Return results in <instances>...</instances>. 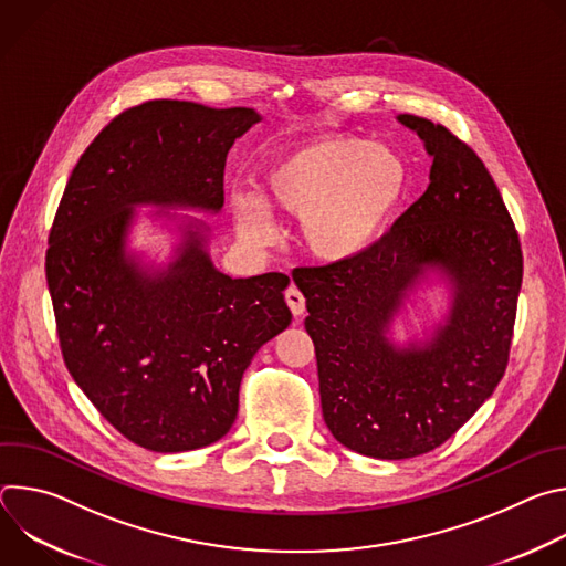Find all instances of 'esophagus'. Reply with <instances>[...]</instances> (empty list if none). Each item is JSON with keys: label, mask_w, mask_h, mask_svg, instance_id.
<instances>
[{"label": "esophagus", "mask_w": 566, "mask_h": 566, "mask_svg": "<svg viewBox=\"0 0 566 566\" xmlns=\"http://www.w3.org/2000/svg\"><path fill=\"white\" fill-rule=\"evenodd\" d=\"M284 300H286V304H289V308H291L293 315H302V313H304V295L300 293L297 286L291 284V286L284 291Z\"/></svg>", "instance_id": "obj_1"}]
</instances>
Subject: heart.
Listing matches in <instances>:
<instances>
[{"mask_svg": "<svg viewBox=\"0 0 566 566\" xmlns=\"http://www.w3.org/2000/svg\"><path fill=\"white\" fill-rule=\"evenodd\" d=\"M408 192V168L385 145L329 136L275 156L258 197L234 195L241 234L266 241L271 214L300 217L302 247L319 262H347L367 251Z\"/></svg>", "mask_w": 566, "mask_h": 566, "instance_id": "heart-1", "label": "heart"}]
</instances>
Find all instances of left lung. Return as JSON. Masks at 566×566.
Returning a JSON list of instances; mask_svg holds the SVG:
<instances>
[{"mask_svg":"<svg viewBox=\"0 0 566 566\" xmlns=\"http://www.w3.org/2000/svg\"><path fill=\"white\" fill-rule=\"evenodd\" d=\"M434 158L428 190L360 255L293 271L306 297L322 417L365 457L410 459L448 441L502 380L522 289V247L476 151L448 127L400 114ZM426 268L455 284L449 322L398 350L386 329Z\"/></svg>","mask_w":566,"mask_h":566,"instance_id":"8db88e82","label":"left lung"}]
</instances>
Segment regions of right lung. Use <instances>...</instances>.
<instances>
[{
    "instance_id": "add662e5",
    "label": "right lung",
    "mask_w": 566,
    "mask_h": 566,
    "mask_svg": "<svg viewBox=\"0 0 566 566\" xmlns=\"http://www.w3.org/2000/svg\"><path fill=\"white\" fill-rule=\"evenodd\" d=\"M260 114L147 101L114 116L80 156L46 249L64 365L132 443L186 452L234 423L255 352L284 332L289 275L232 280L188 230L177 262L147 275L125 255L136 203L223 206L226 156Z\"/></svg>"
}]
</instances>
